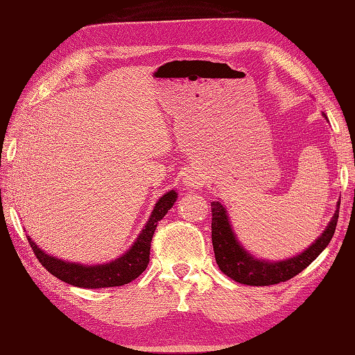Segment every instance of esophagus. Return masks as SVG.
Wrapping results in <instances>:
<instances>
[{
	"label": "esophagus",
	"instance_id": "1",
	"mask_svg": "<svg viewBox=\"0 0 355 355\" xmlns=\"http://www.w3.org/2000/svg\"><path fill=\"white\" fill-rule=\"evenodd\" d=\"M203 183H205V178L197 171H189L184 175V184L186 186L197 187V189H198V187H201V184H203Z\"/></svg>",
	"mask_w": 355,
	"mask_h": 355
}]
</instances>
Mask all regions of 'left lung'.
<instances>
[{"label":"left lung","instance_id":"8db88e82","mask_svg":"<svg viewBox=\"0 0 355 355\" xmlns=\"http://www.w3.org/2000/svg\"><path fill=\"white\" fill-rule=\"evenodd\" d=\"M338 207L340 205L337 206L334 217H332L328 227L324 229V232L315 240V243H312L306 251L289 260L272 263L255 259L251 254H248L243 246H240L231 225H229L225 206L220 201H212L211 226L215 261H217L221 272L231 277L232 280L249 284V286H269V284L291 280L297 274H300L304 268H308L329 245L332 235L336 232Z\"/></svg>","mask_w":355,"mask_h":355}]
</instances>
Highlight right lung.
Returning a JSON list of instances; mask_svg holds the SVG:
<instances>
[{"instance_id":"1","label":"right lung","mask_w":355,"mask_h":355,"mask_svg":"<svg viewBox=\"0 0 355 355\" xmlns=\"http://www.w3.org/2000/svg\"><path fill=\"white\" fill-rule=\"evenodd\" d=\"M177 200V192L171 191L157 201V205L152 211V215L148 223H146L141 234L138 235L137 241L134 243L129 251L120 259H116L106 265H95V266H83L75 265V263H67L60 259H55L52 255H47L44 251L29 240L33 254L37 255L41 265H43L49 272L57 279L66 282L72 286L78 288H114L123 286L132 280H135L138 275L144 272V269L149 265L150 255V241L154 237L158 221L162 220Z\"/></svg>"}]
</instances>
